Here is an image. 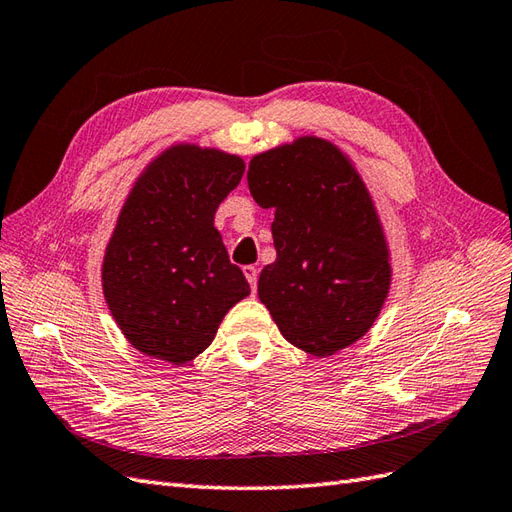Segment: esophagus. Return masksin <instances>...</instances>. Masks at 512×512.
Here are the masks:
<instances>
[{
  "label": "esophagus",
  "mask_w": 512,
  "mask_h": 512,
  "mask_svg": "<svg viewBox=\"0 0 512 512\" xmlns=\"http://www.w3.org/2000/svg\"><path fill=\"white\" fill-rule=\"evenodd\" d=\"M243 273H245V278H247V282H249V289H252V293H256V284H258V269L256 267H243Z\"/></svg>",
  "instance_id": "34e87169"
}]
</instances>
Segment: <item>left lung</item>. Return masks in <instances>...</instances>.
<instances>
[{"instance_id": "8db88e82", "label": "left lung", "mask_w": 512, "mask_h": 512, "mask_svg": "<svg viewBox=\"0 0 512 512\" xmlns=\"http://www.w3.org/2000/svg\"><path fill=\"white\" fill-rule=\"evenodd\" d=\"M249 193L276 210V260L258 297L297 350L328 358L371 330L391 289V252L376 202L332 141L297 136L249 160Z\"/></svg>"}]
</instances>
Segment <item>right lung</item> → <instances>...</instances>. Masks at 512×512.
Here are the masks:
<instances>
[{
  "label": "right lung",
  "mask_w": 512,
  "mask_h": 512,
  "mask_svg": "<svg viewBox=\"0 0 512 512\" xmlns=\"http://www.w3.org/2000/svg\"><path fill=\"white\" fill-rule=\"evenodd\" d=\"M243 171L241 156L176 143L134 180L102 263L108 310L134 350L191 363L249 295L215 228L217 208Z\"/></svg>",
  "instance_id": "1"
}]
</instances>
